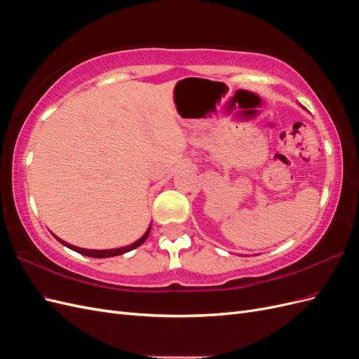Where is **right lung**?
I'll return each mask as SVG.
<instances>
[{"label":"right lung","mask_w":359,"mask_h":359,"mask_svg":"<svg viewBox=\"0 0 359 359\" xmlns=\"http://www.w3.org/2000/svg\"><path fill=\"white\" fill-rule=\"evenodd\" d=\"M149 232H151V226L148 227V231L144 233V236L139 238V240H137L136 243L130 244V245H126V247L111 248V250H88V248H81V247H76V245H72V244H69V243H66V241H62L61 238L55 236L53 233H52V235L55 236L57 241H60L62 245H66V247L74 250V252H78V253H81V255H83V256H88V257H112V256H119V255H124V253H127V252H132L133 248L139 247L140 244H144V241L148 238Z\"/></svg>","instance_id":"add662e5"}]
</instances>
